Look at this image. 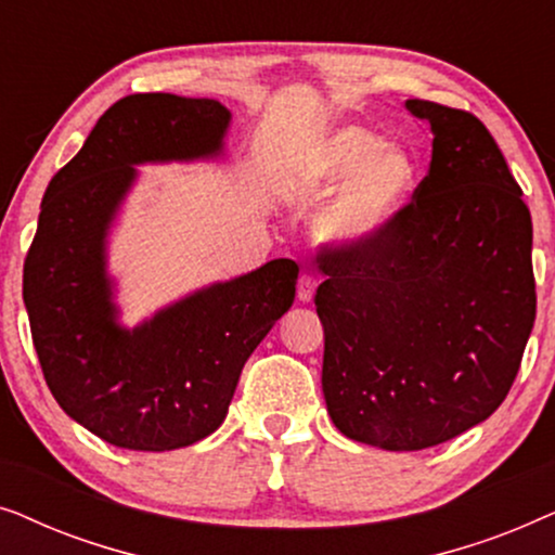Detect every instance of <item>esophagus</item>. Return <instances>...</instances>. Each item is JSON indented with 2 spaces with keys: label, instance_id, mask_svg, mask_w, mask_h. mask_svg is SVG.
<instances>
[{
  "label": "esophagus",
  "instance_id": "1",
  "mask_svg": "<svg viewBox=\"0 0 555 555\" xmlns=\"http://www.w3.org/2000/svg\"><path fill=\"white\" fill-rule=\"evenodd\" d=\"M315 287H318V280L313 275H300V280H298V298L302 302H310V300H313V295H315Z\"/></svg>",
  "mask_w": 555,
  "mask_h": 555
}]
</instances>
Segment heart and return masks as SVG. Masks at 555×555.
Wrapping results in <instances>:
<instances>
[{"instance_id":"b5f03b06","label":"heart","mask_w":555,"mask_h":555,"mask_svg":"<svg viewBox=\"0 0 555 555\" xmlns=\"http://www.w3.org/2000/svg\"><path fill=\"white\" fill-rule=\"evenodd\" d=\"M302 179L328 192L344 178L321 217V234L338 247H369L397 222L416 184V162L399 143L363 126H344L302 154Z\"/></svg>"}]
</instances>
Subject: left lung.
Wrapping results in <instances>:
<instances>
[{"label": "left lung", "mask_w": 555, "mask_h": 555, "mask_svg": "<svg viewBox=\"0 0 555 555\" xmlns=\"http://www.w3.org/2000/svg\"><path fill=\"white\" fill-rule=\"evenodd\" d=\"M406 108L435 133L429 173L374 245L321 247L315 293L331 420L393 452L488 420L535 321L533 222L503 151L473 113Z\"/></svg>", "instance_id": "1"}]
</instances>
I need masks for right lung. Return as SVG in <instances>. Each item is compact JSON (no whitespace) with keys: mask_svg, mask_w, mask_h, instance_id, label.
Masks as SVG:
<instances>
[{"mask_svg":"<svg viewBox=\"0 0 555 555\" xmlns=\"http://www.w3.org/2000/svg\"><path fill=\"white\" fill-rule=\"evenodd\" d=\"M227 126L230 111L209 98L126 95L42 196L22 275L37 359L63 412L124 450L166 452L209 437L249 353L293 306L300 270L280 257L139 328L116 323L105 234L133 164L217 156Z\"/></svg>","mask_w":555,"mask_h":555,"instance_id":"right-lung-1","label":"right lung"}]
</instances>
